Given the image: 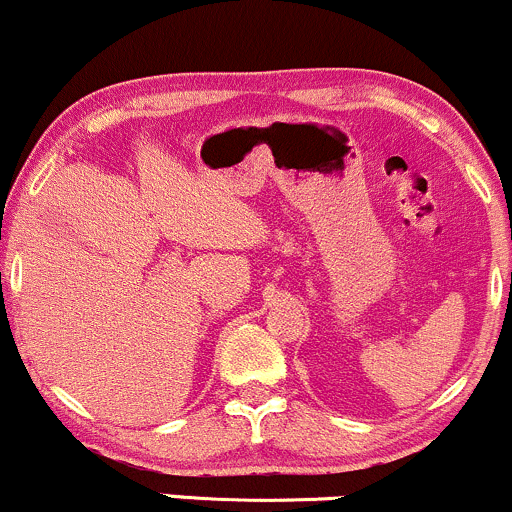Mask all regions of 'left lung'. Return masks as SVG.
Here are the masks:
<instances>
[{
	"label": "left lung",
	"instance_id": "1",
	"mask_svg": "<svg viewBox=\"0 0 512 512\" xmlns=\"http://www.w3.org/2000/svg\"><path fill=\"white\" fill-rule=\"evenodd\" d=\"M510 289H512V274H510Z\"/></svg>",
	"mask_w": 512,
	"mask_h": 512
}]
</instances>
